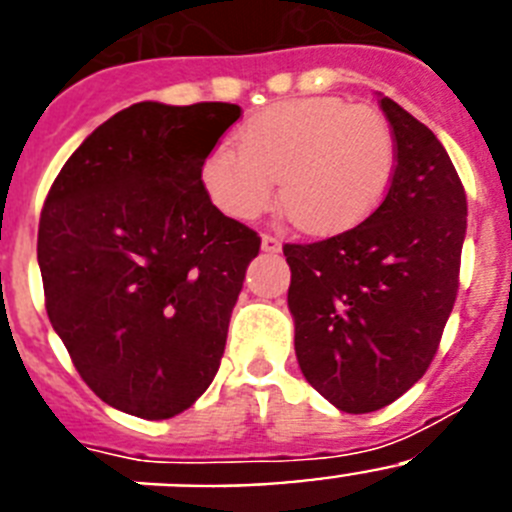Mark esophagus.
Instances as JSON below:
<instances>
[{
	"mask_svg": "<svg viewBox=\"0 0 512 512\" xmlns=\"http://www.w3.org/2000/svg\"><path fill=\"white\" fill-rule=\"evenodd\" d=\"M279 248H282V243H279V238H274V235H261V251L277 253Z\"/></svg>",
	"mask_w": 512,
	"mask_h": 512,
	"instance_id": "34e87169",
	"label": "esophagus"
}]
</instances>
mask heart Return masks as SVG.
Instances as JSON below:
<instances>
[{
	"label": "heart",
	"mask_w": 512,
	"mask_h": 512,
	"mask_svg": "<svg viewBox=\"0 0 512 512\" xmlns=\"http://www.w3.org/2000/svg\"><path fill=\"white\" fill-rule=\"evenodd\" d=\"M397 166L390 122L374 107L338 97L271 104L238 130V148L215 146L200 179L212 205L253 220L277 197L307 233L333 235L372 215Z\"/></svg>",
	"instance_id": "obj_1"
}]
</instances>
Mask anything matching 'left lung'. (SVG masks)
<instances>
[{
    "instance_id": "1",
    "label": "left lung",
    "mask_w": 512,
    "mask_h": 512,
    "mask_svg": "<svg viewBox=\"0 0 512 512\" xmlns=\"http://www.w3.org/2000/svg\"><path fill=\"white\" fill-rule=\"evenodd\" d=\"M397 166L382 205L356 228L287 243L295 354L307 382L343 413H374L436 356L459 289L467 194L449 153L379 94Z\"/></svg>"
}]
</instances>
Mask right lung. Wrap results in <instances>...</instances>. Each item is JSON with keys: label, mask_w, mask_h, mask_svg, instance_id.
<instances>
[{"label": "right lung", "mask_w": 512, "mask_h": 512, "mask_svg": "<svg viewBox=\"0 0 512 512\" xmlns=\"http://www.w3.org/2000/svg\"><path fill=\"white\" fill-rule=\"evenodd\" d=\"M238 104L138 102L84 138L38 228L45 310L115 410L166 420L210 387L261 238L202 187Z\"/></svg>", "instance_id": "right-lung-1"}]
</instances>
